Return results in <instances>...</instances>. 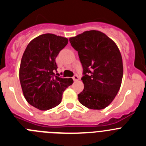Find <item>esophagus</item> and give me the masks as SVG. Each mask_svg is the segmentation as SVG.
I'll use <instances>...</instances> for the list:
<instances>
[{
    "label": "esophagus",
    "instance_id": "34e87169",
    "mask_svg": "<svg viewBox=\"0 0 146 146\" xmlns=\"http://www.w3.org/2000/svg\"><path fill=\"white\" fill-rule=\"evenodd\" d=\"M73 80H74V81H77L78 80H79V77H78V76L77 75H74V77H73Z\"/></svg>",
    "mask_w": 146,
    "mask_h": 146
}]
</instances>
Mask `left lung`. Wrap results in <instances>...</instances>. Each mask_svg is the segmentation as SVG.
<instances>
[{
    "instance_id": "obj_1",
    "label": "left lung",
    "mask_w": 146,
    "mask_h": 146,
    "mask_svg": "<svg viewBox=\"0 0 146 146\" xmlns=\"http://www.w3.org/2000/svg\"><path fill=\"white\" fill-rule=\"evenodd\" d=\"M83 68V91L80 102L89 109L102 110L115 99L123 77L121 52L111 38L99 31H85L69 38Z\"/></svg>"
}]
</instances>
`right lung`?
Here are the masks:
<instances>
[{
	"instance_id": "add662e5",
	"label": "right lung",
	"mask_w": 146,
	"mask_h": 146,
	"mask_svg": "<svg viewBox=\"0 0 146 146\" xmlns=\"http://www.w3.org/2000/svg\"><path fill=\"white\" fill-rule=\"evenodd\" d=\"M68 44V38L52 33L40 35L30 42L20 63V85L26 101L40 110L61 102L62 95L73 83L72 78L55 76V58Z\"/></svg>"
}]
</instances>
